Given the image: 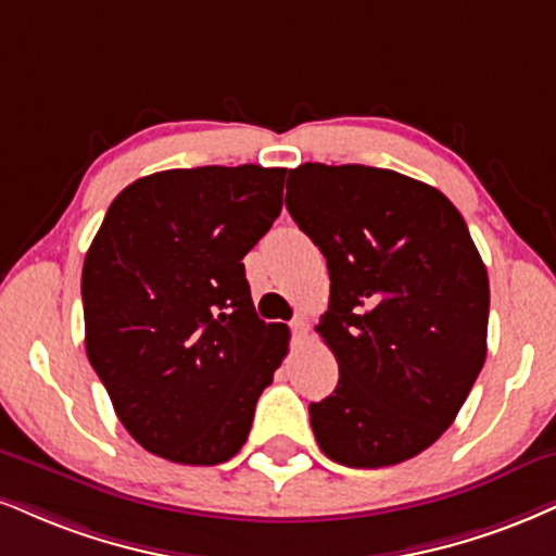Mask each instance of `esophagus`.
Returning <instances> with one entry per match:
<instances>
[{"mask_svg": "<svg viewBox=\"0 0 556 556\" xmlns=\"http://www.w3.org/2000/svg\"><path fill=\"white\" fill-rule=\"evenodd\" d=\"M290 329H292V333H295V339H300V337H305V331H307V320L305 318H295L290 324Z\"/></svg>", "mask_w": 556, "mask_h": 556, "instance_id": "1", "label": "esophagus"}]
</instances>
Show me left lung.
<instances>
[{"mask_svg":"<svg viewBox=\"0 0 556 556\" xmlns=\"http://www.w3.org/2000/svg\"><path fill=\"white\" fill-rule=\"evenodd\" d=\"M287 210L331 277L316 331L339 383L311 404L318 447L350 469L419 456L486 357L490 277L469 227L445 193L367 165H298Z\"/></svg>","mask_w":556,"mask_h":556,"instance_id":"8db88e82","label":"left lung"}]
</instances>
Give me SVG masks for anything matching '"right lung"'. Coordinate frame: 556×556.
Wrapping results in <instances>:
<instances>
[{
  "instance_id": "add662e5",
  "label": "right lung",
  "mask_w": 556,
  "mask_h": 556,
  "mask_svg": "<svg viewBox=\"0 0 556 556\" xmlns=\"http://www.w3.org/2000/svg\"><path fill=\"white\" fill-rule=\"evenodd\" d=\"M287 168L152 173L113 199L83 266L85 350L122 425L186 466L232 458L290 329L256 316L243 256L282 212Z\"/></svg>"
}]
</instances>
